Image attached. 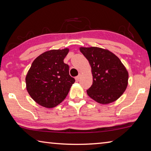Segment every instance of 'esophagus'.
<instances>
[{
    "instance_id": "obj_1",
    "label": "esophagus",
    "mask_w": 151,
    "mask_h": 151,
    "mask_svg": "<svg viewBox=\"0 0 151 151\" xmlns=\"http://www.w3.org/2000/svg\"><path fill=\"white\" fill-rule=\"evenodd\" d=\"M81 77V74H79V75H78L77 76H76V77H75L76 81H78L79 80H80Z\"/></svg>"
}]
</instances>
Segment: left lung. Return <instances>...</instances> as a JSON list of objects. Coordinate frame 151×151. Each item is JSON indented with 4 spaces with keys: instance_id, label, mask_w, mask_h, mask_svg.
<instances>
[{
    "instance_id": "left-lung-1",
    "label": "left lung",
    "mask_w": 151,
    "mask_h": 151,
    "mask_svg": "<svg viewBox=\"0 0 151 151\" xmlns=\"http://www.w3.org/2000/svg\"><path fill=\"white\" fill-rule=\"evenodd\" d=\"M88 60L93 75V85L86 93L97 103L107 104L121 97L126 90L129 73L119 57L104 48L80 47Z\"/></svg>"
}]
</instances>
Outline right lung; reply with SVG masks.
<instances>
[{
    "label": "right lung",
    "mask_w": 151,
    "mask_h": 151,
    "mask_svg": "<svg viewBox=\"0 0 151 151\" xmlns=\"http://www.w3.org/2000/svg\"><path fill=\"white\" fill-rule=\"evenodd\" d=\"M69 48L43 52L33 61L26 76V87L30 97L39 105L53 108L65 100L75 78L64 59Z\"/></svg>",
    "instance_id": "right-lung-1"
}]
</instances>
